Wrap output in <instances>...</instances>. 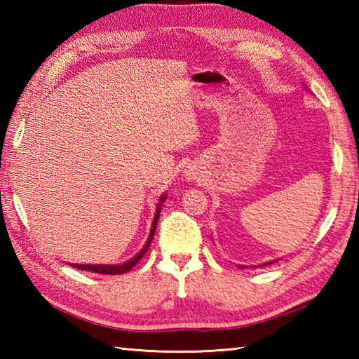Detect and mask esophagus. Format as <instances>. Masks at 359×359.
I'll list each match as a JSON object with an SVG mask.
<instances>
[{"label":"esophagus","instance_id":"1","mask_svg":"<svg viewBox=\"0 0 359 359\" xmlns=\"http://www.w3.org/2000/svg\"><path fill=\"white\" fill-rule=\"evenodd\" d=\"M187 177H188V179H194V172L187 171Z\"/></svg>","mask_w":359,"mask_h":359}]
</instances>
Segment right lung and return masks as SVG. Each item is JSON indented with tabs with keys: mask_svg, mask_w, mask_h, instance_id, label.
Returning <instances> with one entry per match:
<instances>
[{
	"mask_svg": "<svg viewBox=\"0 0 359 359\" xmlns=\"http://www.w3.org/2000/svg\"><path fill=\"white\" fill-rule=\"evenodd\" d=\"M165 199H166V196L160 197L158 205H157V210H156V216H154V220H152V228H151L149 238H148L147 243H144V247L134 257H131V259H129V261H126L125 264H120V265H80V264H72V266H75V269H79V270H88V271L102 273V274H123V273L131 270L133 266L137 265V262H139L140 259L143 257V255L147 253L149 245H151L152 236H154V233H156V226H157V222H158L160 210H162V203L165 202Z\"/></svg>",
	"mask_w": 359,
	"mask_h": 359,
	"instance_id": "1",
	"label": "right lung"
}]
</instances>
